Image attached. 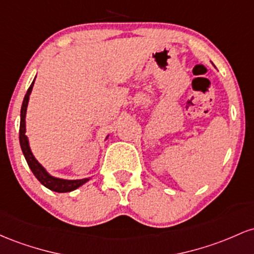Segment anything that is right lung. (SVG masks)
I'll list each match as a JSON object with an SVG mask.
<instances>
[{
	"instance_id": "right-lung-1",
	"label": "right lung",
	"mask_w": 254,
	"mask_h": 254,
	"mask_svg": "<svg viewBox=\"0 0 254 254\" xmlns=\"http://www.w3.org/2000/svg\"><path fill=\"white\" fill-rule=\"evenodd\" d=\"M36 79V78H35ZM33 85H35V80L32 81L31 86L28 87L26 95H25L24 101H22L21 105V112H20V130H19V140H20V146H21L22 153H24L25 159H26L28 167L32 170L33 175L36 176L37 180H38L43 186H45L47 189L54 192L58 193H65V192H72V190L79 189L84 184H86L90 180V178L85 179H79V180H65V179H60L55 178V176L50 175L47 172L43 165L37 161L35 156H33L32 151H31L30 142H28L26 133V112H27V105L28 101H30V95L32 92ZM109 136V135H108ZM108 136L105 139H108Z\"/></svg>"
}]
</instances>
